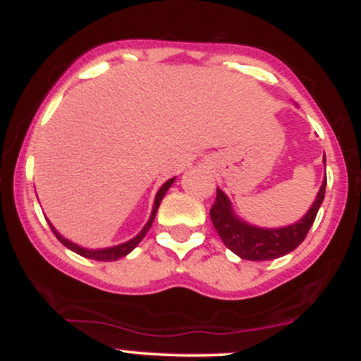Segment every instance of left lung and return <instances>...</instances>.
<instances>
[{"label": "left lung", "instance_id": "left-lung-1", "mask_svg": "<svg viewBox=\"0 0 361 361\" xmlns=\"http://www.w3.org/2000/svg\"><path fill=\"white\" fill-rule=\"evenodd\" d=\"M326 164V156H324ZM326 193V180L322 181L316 200L309 212L299 222L279 229H263L235 217L229 198L222 190L217 188V197L210 209V219L221 239L239 258L250 261H268L280 258L295 250L307 235L310 226L316 221V215Z\"/></svg>", "mask_w": 361, "mask_h": 361}]
</instances>
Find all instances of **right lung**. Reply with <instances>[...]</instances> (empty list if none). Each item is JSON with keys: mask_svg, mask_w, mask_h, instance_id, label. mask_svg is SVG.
Masks as SVG:
<instances>
[{"mask_svg": "<svg viewBox=\"0 0 361 361\" xmlns=\"http://www.w3.org/2000/svg\"><path fill=\"white\" fill-rule=\"evenodd\" d=\"M173 181H175V178H171V180H168L166 183H164L163 186H161L159 192L156 193L154 207H152L151 217H149V221H147L146 226H144V229L140 231V233H139L137 235H135L134 239H130V241H127V243H123V244H118V246H114V247H105V250H86V247L78 246V244H74V243H71V241H68V239H66V238H62V235H61L59 233H57L56 229H54L52 224H49V226H51L52 233L56 234V238L59 239V241H61L62 244H64V246L68 247V250H71V251H74V252H78V255H80V256H85V258L94 259V261H115V259H118V258H123V256L128 255V252H130L132 250H134V247L137 246V244H139L140 241H142L144 235L147 234V231H149V229H151L152 221H154L156 212H157V209H159L161 200H163V197H164V195H166V192L169 190V186L173 185Z\"/></svg>", "mask_w": 361, "mask_h": 361, "instance_id": "1", "label": "right lung"}]
</instances>
